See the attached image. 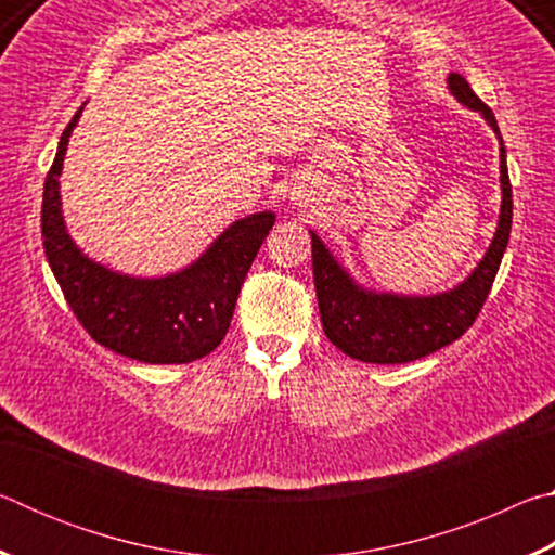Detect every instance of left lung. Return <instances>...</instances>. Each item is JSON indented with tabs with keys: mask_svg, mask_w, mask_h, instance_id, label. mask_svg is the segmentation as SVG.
<instances>
[{
	"mask_svg": "<svg viewBox=\"0 0 555 555\" xmlns=\"http://www.w3.org/2000/svg\"><path fill=\"white\" fill-rule=\"evenodd\" d=\"M448 90L460 105L480 112L487 127L500 139V185L502 205L494 237L477 267L453 288L430 296L393 294V291L367 288L343 267L327 244L311 232L313 281L321 323L337 350L360 362L403 364L421 360L430 352L455 343L469 325L490 294L496 269L512 232V183L506 171V149L492 109L475 95L460 73L448 75Z\"/></svg>",
	"mask_w": 555,
	"mask_h": 555,
	"instance_id": "1",
	"label": "left lung"
}]
</instances>
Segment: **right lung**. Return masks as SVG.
<instances>
[{
  "label": "right lung",
  "mask_w": 555,
  "mask_h": 555,
  "mask_svg": "<svg viewBox=\"0 0 555 555\" xmlns=\"http://www.w3.org/2000/svg\"><path fill=\"white\" fill-rule=\"evenodd\" d=\"M82 107L65 127L43 183L41 234L53 276L80 325L107 350L146 364L201 360L228 333L244 276L276 215L261 210L234 220L198 259L164 276H131L100 264L75 244L61 208L59 178Z\"/></svg>",
  "instance_id": "obj_1"
}]
</instances>
